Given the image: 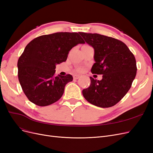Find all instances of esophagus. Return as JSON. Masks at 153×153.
I'll list each match as a JSON object with an SVG mask.
<instances>
[{"mask_svg": "<svg viewBox=\"0 0 153 153\" xmlns=\"http://www.w3.org/2000/svg\"><path fill=\"white\" fill-rule=\"evenodd\" d=\"M79 77H80V75H75L73 76V78H74V79H75V80L78 79V78H79Z\"/></svg>", "mask_w": 153, "mask_h": 153, "instance_id": "1", "label": "esophagus"}]
</instances>
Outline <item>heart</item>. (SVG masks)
I'll use <instances>...</instances> for the list:
<instances>
[{
  "label": "heart",
  "instance_id": "1",
  "mask_svg": "<svg viewBox=\"0 0 153 153\" xmlns=\"http://www.w3.org/2000/svg\"><path fill=\"white\" fill-rule=\"evenodd\" d=\"M80 70H82V69H80Z\"/></svg>",
  "mask_w": 153,
  "mask_h": 153
}]
</instances>
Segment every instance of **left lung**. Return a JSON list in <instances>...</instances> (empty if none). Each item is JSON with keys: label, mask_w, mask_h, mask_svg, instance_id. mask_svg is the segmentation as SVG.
Segmentation results:
<instances>
[{"label": "left lung", "mask_w": 153, "mask_h": 153, "mask_svg": "<svg viewBox=\"0 0 153 153\" xmlns=\"http://www.w3.org/2000/svg\"><path fill=\"white\" fill-rule=\"evenodd\" d=\"M79 34L94 50L92 73L103 75L101 80L91 76V85L82 91V94L92 105L111 107L131 88L137 70L135 56L121 41L99 34Z\"/></svg>", "instance_id": "1"}]
</instances>
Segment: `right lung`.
Wrapping results in <instances>:
<instances>
[{
	"label": "right lung",
	"instance_id": "add662e5",
	"mask_svg": "<svg viewBox=\"0 0 153 153\" xmlns=\"http://www.w3.org/2000/svg\"><path fill=\"white\" fill-rule=\"evenodd\" d=\"M84 41L77 32H56L38 37L26 46L18 61V76L25 96L40 106L61 98L71 75H55L57 64L65 62L71 49Z\"/></svg>",
	"mask_w": 153,
	"mask_h": 153
}]
</instances>
